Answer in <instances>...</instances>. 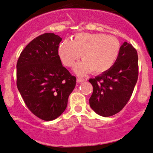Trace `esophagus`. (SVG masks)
Returning a JSON list of instances; mask_svg holds the SVG:
<instances>
[{
	"label": "esophagus",
	"mask_w": 153,
	"mask_h": 153,
	"mask_svg": "<svg viewBox=\"0 0 153 153\" xmlns=\"http://www.w3.org/2000/svg\"><path fill=\"white\" fill-rule=\"evenodd\" d=\"M84 81H85V79H84V78H77V82H79V83L84 82Z\"/></svg>",
	"instance_id": "1"
}]
</instances>
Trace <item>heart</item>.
<instances>
[{
	"instance_id": "1",
	"label": "heart",
	"mask_w": 153,
	"mask_h": 153,
	"mask_svg": "<svg viewBox=\"0 0 153 153\" xmlns=\"http://www.w3.org/2000/svg\"><path fill=\"white\" fill-rule=\"evenodd\" d=\"M120 52V43L117 38L101 33H82L72 40H66L59 48V54L66 66H73L82 54V62L75 66L78 75H85L91 70L101 73L115 64Z\"/></svg>"
}]
</instances>
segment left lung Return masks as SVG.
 I'll return each instance as SVG.
<instances>
[{"instance_id": "8db88e82", "label": "left lung", "mask_w": 153, "mask_h": 153, "mask_svg": "<svg viewBox=\"0 0 153 153\" xmlns=\"http://www.w3.org/2000/svg\"><path fill=\"white\" fill-rule=\"evenodd\" d=\"M138 75L137 52L131 44L125 42L113 66L89 80L93 86L89 99L91 109L103 117L119 113L130 99Z\"/></svg>"}]
</instances>
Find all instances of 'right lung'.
I'll use <instances>...</instances> for the list:
<instances>
[{"instance_id": "obj_1", "label": "right lung", "mask_w": 153, "mask_h": 153, "mask_svg": "<svg viewBox=\"0 0 153 153\" xmlns=\"http://www.w3.org/2000/svg\"><path fill=\"white\" fill-rule=\"evenodd\" d=\"M62 38L46 33L30 41L17 64V86L24 103L45 121L57 118L66 108L76 78L63 66L58 53Z\"/></svg>"}]
</instances>
